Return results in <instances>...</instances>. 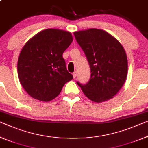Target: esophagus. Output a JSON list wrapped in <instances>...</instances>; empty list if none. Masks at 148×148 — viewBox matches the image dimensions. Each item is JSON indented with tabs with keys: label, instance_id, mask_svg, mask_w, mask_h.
<instances>
[{
	"label": "esophagus",
	"instance_id": "34e87169",
	"mask_svg": "<svg viewBox=\"0 0 148 148\" xmlns=\"http://www.w3.org/2000/svg\"><path fill=\"white\" fill-rule=\"evenodd\" d=\"M77 75V71H74L73 73V76L74 78H76Z\"/></svg>",
	"mask_w": 148,
	"mask_h": 148
}]
</instances>
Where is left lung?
Masks as SVG:
<instances>
[{"label":"left lung","instance_id":"left-lung-1","mask_svg":"<svg viewBox=\"0 0 148 148\" xmlns=\"http://www.w3.org/2000/svg\"><path fill=\"white\" fill-rule=\"evenodd\" d=\"M85 53L90 69L85 85L77 83L92 101L103 103L112 99L125 83L128 60L122 44L103 29L90 28L73 33Z\"/></svg>","mask_w":148,"mask_h":148}]
</instances>
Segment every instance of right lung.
Wrapping results in <instances>:
<instances>
[{"label": "right lung", "instance_id": "1", "mask_svg": "<svg viewBox=\"0 0 148 148\" xmlns=\"http://www.w3.org/2000/svg\"><path fill=\"white\" fill-rule=\"evenodd\" d=\"M72 42L69 32L50 28L38 33L24 45L18 61V75L29 96L42 101H51L72 80L73 77L63 58Z\"/></svg>", "mask_w": 148, "mask_h": 148}]
</instances>
